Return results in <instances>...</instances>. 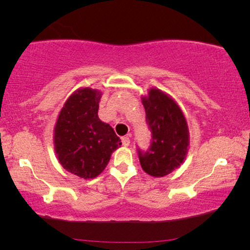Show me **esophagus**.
<instances>
[{
    "label": "esophagus",
    "mask_w": 250,
    "mask_h": 250,
    "mask_svg": "<svg viewBox=\"0 0 250 250\" xmlns=\"http://www.w3.org/2000/svg\"><path fill=\"white\" fill-rule=\"evenodd\" d=\"M122 143H123V146H129V143H131V139H129V136H123Z\"/></svg>",
    "instance_id": "34e87169"
}]
</instances>
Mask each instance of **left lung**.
<instances>
[{"label": "left lung", "mask_w": 250, "mask_h": 250, "mask_svg": "<svg viewBox=\"0 0 250 250\" xmlns=\"http://www.w3.org/2000/svg\"><path fill=\"white\" fill-rule=\"evenodd\" d=\"M146 122L151 132L149 148H138L139 160L146 173L165 176L183 163L189 146V129L176 102L158 88H151L142 98Z\"/></svg>", "instance_id": "left-lung-1"}]
</instances>
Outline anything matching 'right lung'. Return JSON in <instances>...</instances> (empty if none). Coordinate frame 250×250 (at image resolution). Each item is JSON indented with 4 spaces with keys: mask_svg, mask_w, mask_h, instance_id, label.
<instances>
[{
    "mask_svg": "<svg viewBox=\"0 0 250 250\" xmlns=\"http://www.w3.org/2000/svg\"><path fill=\"white\" fill-rule=\"evenodd\" d=\"M101 93L90 87L70 95L61 109L54 128V149L64 169L93 179L105 168L121 139L98 117Z\"/></svg>",
    "mask_w": 250,
    "mask_h": 250,
    "instance_id": "obj_1",
    "label": "right lung"
}]
</instances>
